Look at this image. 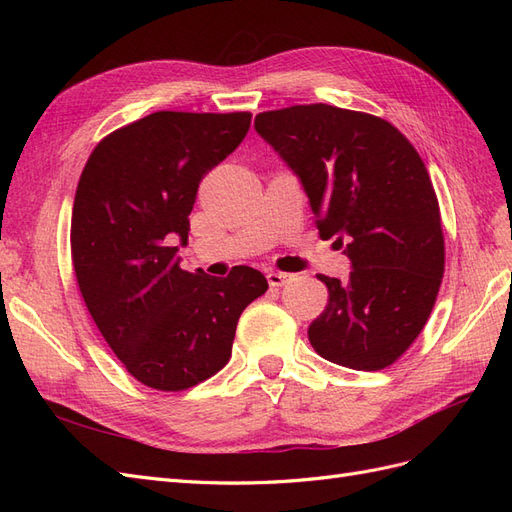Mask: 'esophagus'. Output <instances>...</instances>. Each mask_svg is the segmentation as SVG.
<instances>
[{
  "label": "esophagus",
  "mask_w": 512,
  "mask_h": 512,
  "mask_svg": "<svg viewBox=\"0 0 512 512\" xmlns=\"http://www.w3.org/2000/svg\"><path fill=\"white\" fill-rule=\"evenodd\" d=\"M290 273H282V271H269L267 273V282H269V286H273V288H280V286H284L288 280H290Z\"/></svg>",
  "instance_id": "esophagus-1"
}]
</instances>
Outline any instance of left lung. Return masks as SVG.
<instances>
[{
	"label": "left lung",
	"mask_w": 512,
	"mask_h": 512,
	"mask_svg": "<svg viewBox=\"0 0 512 512\" xmlns=\"http://www.w3.org/2000/svg\"><path fill=\"white\" fill-rule=\"evenodd\" d=\"M256 132L301 181L322 239L350 258L309 324L331 363L378 371L404 354L436 303L444 273L440 207L427 168L389 121L329 104L256 115Z\"/></svg>",
	"instance_id": "1"
}]
</instances>
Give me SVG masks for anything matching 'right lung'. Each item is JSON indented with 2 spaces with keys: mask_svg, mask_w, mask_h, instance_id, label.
<instances>
[{
  "mask_svg": "<svg viewBox=\"0 0 512 512\" xmlns=\"http://www.w3.org/2000/svg\"><path fill=\"white\" fill-rule=\"evenodd\" d=\"M250 113L160 111L91 151L72 207V265L85 305L130 374L183 391L228 363L243 309L267 277L179 267L198 183L250 130Z\"/></svg>",
  "mask_w": 512,
  "mask_h": 512,
  "instance_id": "1",
  "label": "right lung"
}]
</instances>
